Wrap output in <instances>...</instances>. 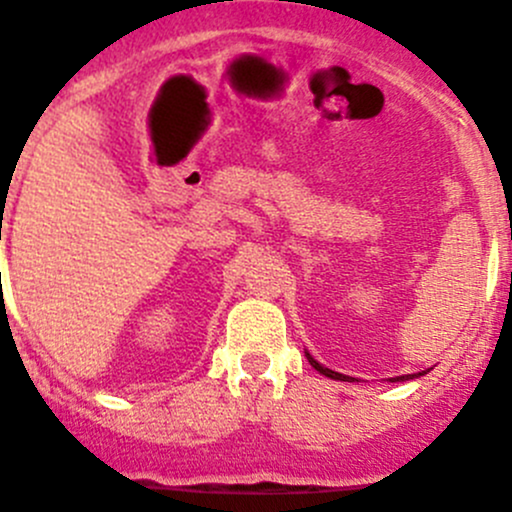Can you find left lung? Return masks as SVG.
Wrapping results in <instances>:
<instances>
[{"mask_svg": "<svg viewBox=\"0 0 512 512\" xmlns=\"http://www.w3.org/2000/svg\"><path fill=\"white\" fill-rule=\"evenodd\" d=\"M306 359L308 362H311V367L316 369V372H320L323 376H328V379H335V381H355L352 379V376H345V374H340V372H333V369H328V367H323V364L318 362V359H313L311 357V352H306ZM423 374H428V372H418V374H403V376H391V384H396V381H408V379H418V376H423Z\"/></svg>", "mask_w": 512, "mask_h": 512, "instance_id": "1", "label": "left lung"}]
</instances>
